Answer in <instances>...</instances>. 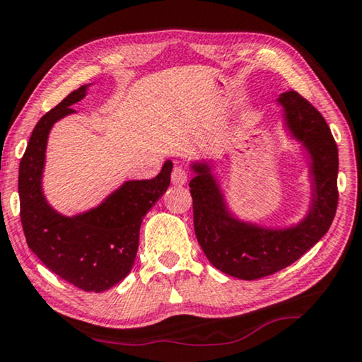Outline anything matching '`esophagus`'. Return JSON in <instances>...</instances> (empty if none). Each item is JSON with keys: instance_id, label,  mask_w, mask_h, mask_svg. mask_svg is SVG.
Returning <instances> with one entry per match:
<instances>
[{"instance_id": "esophagus-1", "label": "esophagus", "mask_w": 362, "mask_h": 362, "mask_svg": "<svg viewBox=\"0 0 362 362\" xmlns=\"http://www.w3.org/2000/svg\"><path fill=\"white\" fill-rule=\"evenodd\" d=\"M170 179H172V183H174V185H177V187L185 185V182H187V170L183 169L182 165H175L174 170H172Z\"/></svg>"}]
</instances>
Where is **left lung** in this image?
<instances>
[{"label":"left lung","instance_id":"obj_1","mask_svg":"<svg viewBox=\"0 0 362 362\" xmlns=\"http://www.w3.org/2000/svg\"><path fill=\"white\" fill-rule=\"evenodd\" d=\"M282 123L308 159L310 202L303 218L285 226L243 220L231 210L211 160L190 162L195 234L208 261L228 276L254 281L282 271L322 239L338 206V147L323 116L290 90L279 95Z\"/></svg>","mask_w":362,"mask_h":362}]
</instances>
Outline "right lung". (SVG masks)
<instances>
[{"label": "right lung", "instance_id": "obj_1", "mask_svg": "<svg viewBox=\"0 0 362 362\" xmlns=\"http://www.w3.org/2000/svg\"><path fill=\"white\" fill-rule=\"evenodd\" d=\"M81 85L44 115L19 164L21 223L28 246L45 267L85 292H105L128 276L134 264L146 213L170 185L172 160L151 180H124L100 205L67 216L47 202L42 188L45 151L52 126L74 115L72 105L88 93Z\"/></svg>", "mask_w": 362, "mask_h": 362}]
</instances>
